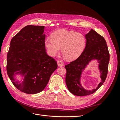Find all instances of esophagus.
<instances>
[{"mask_svg": "<svg viewBox=\"0 0 120 120\" xmlns=\"http://www.w3.org/2000/svg\"><path fill=\"white\" fill-rule=\"evenodd\" d=\"M57 63L58 66H59V67H62L64 65V62L61 60H58L57 61Z\"/></svg>", "mask_w": 120, "mask_h": 120, "instance_id": "34e87169", "label": "esophagus"}]
</instances>
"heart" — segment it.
<instances>
[{"label":"heart","instance_id":"1","mask_svg":"<svg viewBox=\"0 0 120 120\" xmlns=\"http://www.w3.org/2000/svg\"><path fill=\"white\" fill-rule=\"evenodd\" d=\"M52 38L45 41L49 53L53 56L59 53L61 48L63 56L68 60H75L81 55L86 45L85 36L79 32L61 29L53 32Z\"/></svg>","mask_w":120,"mask_h":120}]
</instances>
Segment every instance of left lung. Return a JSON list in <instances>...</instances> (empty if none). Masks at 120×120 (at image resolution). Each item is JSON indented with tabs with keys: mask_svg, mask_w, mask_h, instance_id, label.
<instances>
[{
	"mask_svg": "<svg viewBox=\"0 0 120 120\" xmlns=\"http://www.w3.org/2000/svg\"><path fill=\"white\" fill-rule=\"evenodd\" d=\"M86 45L82 54L77 60L65 66L67 70L66 82L68 89L71 93L78 96L90 95L100 88L107 78L110 60L107 42L102 36L92 29L86 34ZM93 59L98 60L99 63L101 82L97 88L88 91L83 88L80 79L82 70Z\"/></svg>",
	"mask_w": 120,
	"mask_h": 120,
	"instance_id": "8db88e82",
	"label": "left lung"
}]
</instances>
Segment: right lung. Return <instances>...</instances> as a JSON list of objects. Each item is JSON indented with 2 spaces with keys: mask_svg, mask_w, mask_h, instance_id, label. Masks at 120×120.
Returning <instances> with one entry per match:
<instances>
[{
  "mask_svg": "<svg viewBox=\"0 0 120 120\" xmlns=\"http://www.w3.org/2000/svg\"><path fill=\"white\" fill-rule=\"evenodd\" d=\"M44 29V26L28 25L11 40L7 73L13 85L24 93L42 91L57 68L56 61L46 52ZM19 73L24 77L20 84L14 78V74Z\"/></svg>",
  "mask_w": 120,
  "mask_h": 120,
  "instance_id": "obj_1",
  "label": "right lung"
}]
</instances>
